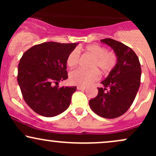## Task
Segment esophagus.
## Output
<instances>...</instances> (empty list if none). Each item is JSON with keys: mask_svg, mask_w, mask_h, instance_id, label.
Returning <instances> with one entry per match:
<instances>
[{"mask_svg": "<svg viewBox=\"0 0 156 156\" xmlns=\"http://www.w3.org/2000/svg\"><path fill=\"white\" fill-rule=\"evenodd\" d=\"M86 89V87H83V86H78L77 87V89L78 90H84Z\"/></svg>", "mask_w": 156, "mask_h": 156, "instance_id": "esophagus-1", "label": "esophagus"}]
</instances>
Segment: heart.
Instances as JSON below:
<instances>
[{"instance_id":"obj_1","label":"heart","mask_w":156,"mask_h":156,"mask_svg":"<svg viewBox=\"0 0 156 156\" xmlns=\"http://www.w3.org/2000/svg\"><path fill=\"white\" fill-rule=\"evenodd\" d=\"M83 50L93 57L89 64L90 69H78L73 70L69 75V81L71 84L77 86H87L100 78L99 72L103 74H108L117 64V56L112 51H107L103 46L98 44L87 45ZM80 53L78 50L74 49L67 55L66 62L69 68H73L78 64Z\"/></svg>"}]
</instances>
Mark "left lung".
Instances as JSON below:
<instances>
[{"mask_svg":"<svg viewBox=\"0 0 156 156\" xmlns=\"http://www.w3.org/2000/svg\"><path fill=\"white\" fill-rule=\"evenodd\" d=\"M101 42L113 48L117 64L101 82L96 98L89 101V106L98 115L113 119L124 114L136 96L140 87L141 69L139 58L131 48L112 39Z\"/></svg>","mask_w":156,"mask_h":156,"instance_id":"left-lung-1","label":"left lung"}]
</instances>
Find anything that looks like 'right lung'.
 <instances>
[{
  "instance_id": "right-lung-1",
  "label": "right lung",
  "mask_w": 156,
  "mask_h": 156,
  "mask_svg": "<svg viewBox=\"0 0 156 156\" xmlns=\"http://www.w3.org/2000/svg\"><path fill=\"white\" fill-rule=\"evenodd\" d=\"M77 44L44 42L29 48L21 57L17 82L24 101L39 115L55 117L70 104L76 87H59L58 82L68 78L66 59Z\"/></svg>"
}]
</instances>
